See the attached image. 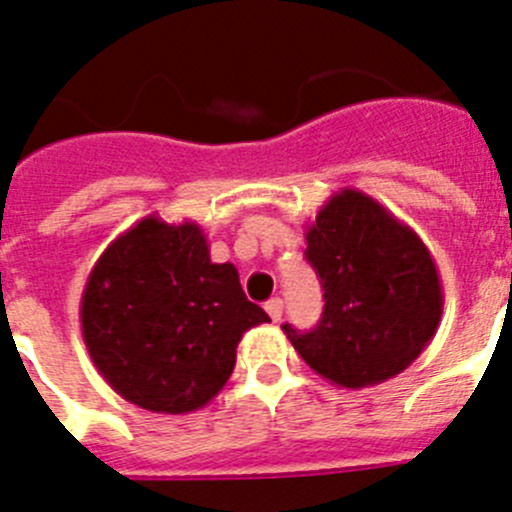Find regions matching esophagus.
Returning a JSON list of instances; mask_svg holds the SVG:
<instances>
[{
    "label": "esophagus",
    "instance_id": "34e87169",
    "mask_svg": "<svg viewBox=\"0 0 512 512\" xmlns=\"http://www.w3.org/2000/svg\"><path fill=\"white\" fill-rule=\"evenodd\" d=\"M266 312H269L271 320L279 322V320H281V314H284V302H281L279 297L269 299V302H266Z\"/></svg>",
    "mask_w": 512,
    "mask_h": 512
}]
</instances>
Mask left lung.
<instances>
[{
	"mask_svg": "<svg viewBox=\"0 0 512 512\" xmlns=\"http://www.w3.org/2000/svg\"><path fill=\"white\" fill-rule=\"evenodd\" d=\"M304 236L307 261L325 289V312L312 332L281 327L304 363L353 391L409 368L437 335L444 309L426 243L353 187L335 192Z\"/></svg>",
	"mask_w": 512,
	"mask_h": 512,
	"instance_id": "1",
	"label": "left lung"
}]
</instances>
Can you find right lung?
<instances>
[{"label":"right lung","instance_id":"obj_1","mask_svg":"<svg viewBox=\"0 0 512 512\" xmlns=\"http://www.w3.org/2000/svg\"><path fill=\"white\" fill-rule=\"evenodd\" d=\"M269 322L233 264H213L195 220L147 215L109 243L81 297L93 365L121 398L190 414L228 383L243 332Z\"/></svg>","mask_w":512,"mask_h":512}]
</instances>
